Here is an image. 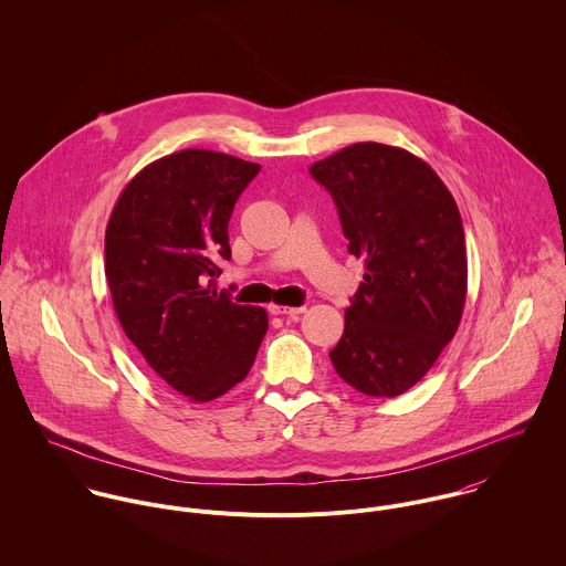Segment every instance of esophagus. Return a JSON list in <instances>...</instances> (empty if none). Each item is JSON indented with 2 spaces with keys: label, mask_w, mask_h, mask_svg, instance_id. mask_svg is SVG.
<instances>
[{
  "label": "esophagus",
  "mask_w": 566,
  "mask_h": 566,
  "mask_svg": "<svg viewBox=\"0 0 566 566\" xmlns=\"http://www.w3.org/2000/svg\"><path fill=\"white\" fill-rule=\"evenodd\" d=\"M268 312L272 316H290V318H298L301 314H305V307H283V305H270Z\"/></svg>",
  "instance_id": "34e87169"
}]
</instances>
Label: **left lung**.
Instances as JSON below:
<instances>
[{
  "label": "left lung",
  "instance_id": "1",
  "mask_svg": "<svg viewBox=\"0 0 566 566\" xmlns=\"http://www.w3.org/2000/svg\"><path fill=\"white\" fill-rule=\"evenodd\" d=\"M310 171L335 200L348 252L366 265L328 357L361 395L399 397L462 321L469 265L458 205L431 165L386 144H353Z\"/></svg>",
  "mask_w": 566,
  "mask_h": 566
}]
</instances>
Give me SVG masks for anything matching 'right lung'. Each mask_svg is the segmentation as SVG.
Wrapping results in <instances>:
<instances>
[{
    "label": "right lung",
    "instance_id": "add662e5",
    "mask_svg": "<svg viewBox=\"0 0 566 566\" xmlns=\"http://www.w3.org/2000/svg\"><path fill=\"white\" fill-rule=\"evenodd\" d=\"M259 169L213 150L167 155L124 187L106 224L104 272L117 321L191 403L243 381L268 331L265 310L235 305L208 279L231 259L229 220Z\"/></svg>",
    "mask_w": 566,
    "mask_h": 566
}]
</instances>
